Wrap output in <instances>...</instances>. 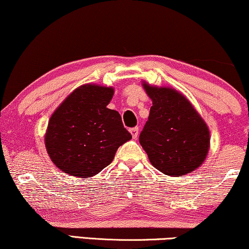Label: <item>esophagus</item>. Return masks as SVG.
I'll return each instance as SVG.
<instances>
[{
  "mask_svg": "<svg viewBox=\"0 0 249 249\" xmlns=\"http://www.w3.org/2000/svg\"><path fill=\"white\" fill-rule=\"evenodd\" d=\"M129 132H131V134L133 136V139H136L139 135V128L138 127H134V128H131L129 129Z\"/></svg>",
  "mask_w": 249,
  "mask_h": 249,
  "instance_id": "1",
  "label": "esophagus"
}]
</instances>
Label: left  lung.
<instances>
[{
	"instance_id": "1",
	"label": "left lung",
	"mask_w": 249,
	"mask_h": 249,
	"mask_svg": "<svg viewBox=\"0 0 249 249\" xmlns=\"http://www.w3.org/2000/svg\"><path fill=\"white\" fill-rule=\"evenodd\" d=\"M152 100L140 144L155 168L180 177L197 169L210 149L209 126L183 93L169 87L142 81Z\"/></svg>"
}]
</instances>
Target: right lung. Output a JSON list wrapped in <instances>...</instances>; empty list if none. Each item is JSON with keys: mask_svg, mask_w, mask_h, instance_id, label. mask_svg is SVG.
<instances>
[{"mask_svg": "<svg viewBox=\"0 0 249 249\" xmlns=\"http://www.w3.org/2000/svg\"><path fill=\"white\" fill-rule=\"evenodd\" d=\"M113 96V87L87 83L73 90L52 114L45 146L58 169L70 176L92 177L132 139L118 111L107 108Z\"/></svg>", "mask_w": 249, "mask_h": 249, "instance_id": "obj_1", "label": "right lung"}]
</instances>
